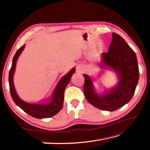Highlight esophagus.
<instances>
[{"instance_id": "34e87169", "label": "esophagus", "mask_w": 150, "mask_h": 150, "mask_svg": "<svg viewBox=\"0 0 150 150\" xmlns=\"http://www.w3.org/2000/svg\"><path fill=\"white\" fill-rule=\"evenodd\" d=\"M85 69V66L84 64H79L77 67V71L78 72H82Z\"/></svg>"}]
</instances>
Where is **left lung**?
Wrapping results in <instances>:
<instances>
[{
  "mask_svg": "<svg viewBox=\"0 0 150 150\" xmlns=\"http://www.w3.org/2000/svg\"><path fill=\"white\" fill-rule=\"evenodd\" d=\"M109 50L102 54L103 65L118 73L119 82L115 88L103 96H98L93 90L91 79L83 75L84 93L91 105L102 110L113 111L130 101L135 93L139 79L136 54L123 38L113 33Z\"/></svg>",
  "mask_w": 150,
  "mask_h": 150,
  "instance_id": "obj_1",
  "label": "left lung"
}]
</instances>
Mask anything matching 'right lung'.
Here are the masks:
<instances>
[{
	"label": "right lung",
	"instance_id": "1",
	"mask_svg": "<svg viewBox=\"0 0 150 150\" xmlns=\"http://www.w3.org/2000/svg\"><path fill=\"white\" fill-rule=\"evenodd\" d=\"M24 47V45L20 47L15 54L12 60L11 69L9 72V86L11 96L14 103L18 106L20 107L24 112L30 115V116L37 118V119H44V118L52 117L57 113H59L60 110L62 109L65 88L70 81L72 75L75 73V69L73 68L68 73H67L65 76H64L60 79L53 92L52 100L50 103L46 104H33L27 103L26 102L22 100L18 97V95L16 93L14 88L13 81V76L15 71L16 62H17L18 57L22 52Z\"/></svg>",
	"mask_w": 150,
	"mask_h": 150
}]
</instances>
